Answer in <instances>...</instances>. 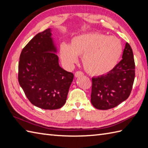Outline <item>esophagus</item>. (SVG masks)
Returning a JSON list of instances; mask_svg holds the SVG:
<instances>
[{
  "mask_svg": "<svg viewBox=\"0 0 148 148\" xmlns=\"http://www.w3.org/2000/svg\"><path fill=\"white\" fill-rule=\"evenodd\" d=\"M83 75H84V73L81 71H77L75 72V77H79L80 76H83Z\"/></svg>",
  "mask_w": 148,
  "mask_h": 148,
  "instance_id": "obj_1",
  "label": "esophagus"
}]
</instances>
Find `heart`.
<instances>
[{
  "mask_svg": "<svg viewBox=\"0 0 148 148\" xmlns=\"http://www.w3.org/2000/svg\"><path fill=\"white\" fill-rule=\"evenodd\" d=\"M122 51V44L119 38L99 33H88L72 38L70 45L62 44L60 52L62 60L68 64L76 63L77 56H82L85 70L91 75H101L115 66Z\"/></svg>",
  "mask_w": 148,
  "mask_h": 148,
  "instance_id": "heart-1",
  "label": "heart"
}]
</instances>
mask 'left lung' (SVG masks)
<instances>
[{"label": "left lung", "instance_id": "obj_1", "mask_svg": "<svg viewBox=\"0 0 148 148\" xmlns=\"http://www.w3.org/2000/svg\"><path fill=\"white\" fill-rule=\"evenodd\" d=\"M122 58L106 75L92 78L90 101L98 110L116 107L130 96L135 78V62L129 43H126Z\"/></svg>", "mask_w": 148, "mask_h": 148}]
</instances>
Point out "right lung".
<instances>
[{
    "label": "right lung",
    "instance_id": "add662e5",
    "mask_svg": "<svg viewBox=\"0 0 148 148\" xmlns=\"http://www.w3.org/2000/svg\"><path fill=\"white\" fill-rule=\"evenodd\" d=\"M51 30L38 33L21 52L18 81L34 106L56 110L65 104L73 74L61 68L51 38Z\"/></svg>",
    "mask_w": 148,
    "mask_h": 148
}]
</instances>
